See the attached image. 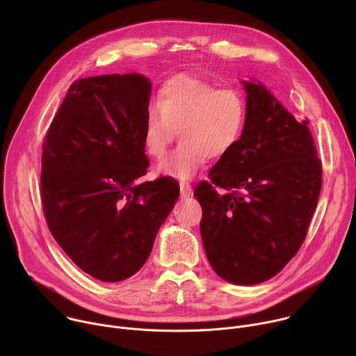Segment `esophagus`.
Returning <instances> with one entry per match:
<instances>
[{
  "instance_id": "obj_1",
  "label": "esophagus",
  "mask_w": 356,
  "mask_h": 356,
  "mask_svg": "<svg viewBox=\"0 0 356 356\" xmlns=\"http://www.w3.org/2000/svg\"><path fill=\"white\" fill-rule=\"evenodd\" d=\"M180 194H181L183 198L190 197L193 194V187H191V184L188 181H186V180L180 181Z\"/></svg>"
}]
</instances>
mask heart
Returning a JSON list of instances; mask_svg holds the SVG:
<instances>
[{
  "label": "heart",
  "instance_id": "obj_1",
  "mask_svg": "<svg viewBox=\"0 0 356 356\" xmlns=\"http://www.w3.org/2000/svg\"><path fill=\"white\" fill-rule=\"evenodd\" d=\"M246 121L248 106L239 90L180 74L161 87L158 106L146 111L143 145L149 156L162 159L179 131L183 139L159 170L187 179L209 158L221 159L234 150Z\"/></svg>",
  "mask_w": 356,
  "mask_h": 356
}]
</instances>
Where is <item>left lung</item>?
Wrapping results in <instances>:
<instances>
[{
  "instance_id": "obj_1",
  "label": "left lung",
  "mask_w": 356,
  "mask_h": 356,
  "mask_svg": "<svg viewBox=\"0 0 356 356\" xmlns=\"http://www.w3.org/2000/svg\"><path fill=\"white\" fill-rule=\"evenodd\" d=\"M248 121L234 150L200 181V232L224 280L250 286L277 275L298 252L321 191L309 120L298 122L261 83L243 81Z\"/></svg>"
}]
</instances>
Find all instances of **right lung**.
Wrapping results in <instances>:
<instances>
[{"label": "right lung", "mask_w": 356, "mask_h": 356, "mask_svg": "<svg viewBox=\"0 0 356 356\" xmlns=\"http://www.w3.org/2000/svg\"><path fill=\"white\" fill-rule=\"evenodd\" d=\"M152 84L142 74L76 80L43 140L40 197L66 255L101 282H121L147 261L180 194L149 166L143 124Z\"/></svg>", "instance_id": "1"}]
</instances>
